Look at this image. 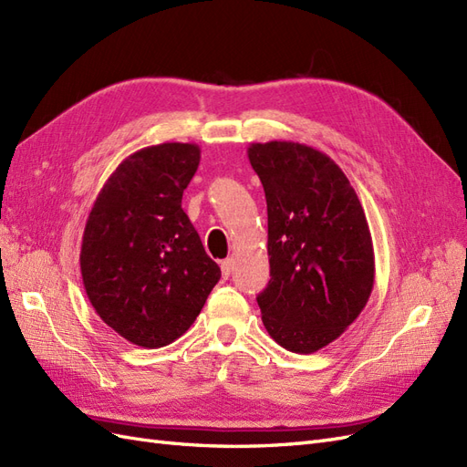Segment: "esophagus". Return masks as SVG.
I'll use <instances>...</instances> for the list:
<instances>
[{"label":"esophagus","instance_id":"34e87169","mask_svg":"<svg viewBox=\"0 0 467 467\" xmlns=\"http://www.w3.org/2000/svg\"><path fill=\"white\" fill-rule=\"evenodd\" d=\"M232 271H234V259L222 261V275H223V278H228L232 275Z\"/></svg>","mask_w":467,"mask_h":467}]
</instances>
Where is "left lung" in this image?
<instances>
[{
	"label": "left lung",
	"mask_w": 467,
	"mask_h": 467,
	"mask_svg": "<svg viewBox=\"0 0 467 467\" xmlns=\"http://www.w3.org/2000/svg\"><path fill=\"white\" fill-rule=\"evenodd\" d=\"M268 214L265 329L312 355L347 331L374 288V247L355 189L329 155L298 142L251 144Z\"/></svg>",
	"instance_id": "obj_1"
}]
</instances>
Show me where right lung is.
<instances>
[{
    "label": "right lung",
    "mask_w": 467,
    "mask_h": 467,
    "mask_svg": "<svg viewBox=\"0 0 467 467\" xmlns=\"http://www.w3.org/2000/svg\"><path fill=\"white\" fill-rule=\"evenodd\" d=\"M201 148L167 142L129 155L97 194L81 242V278L95 312L144 348L194 323L222 273L181 208Z\"/></svg>",
    "instance_id": "right-lung-1"
}]
</instances>
